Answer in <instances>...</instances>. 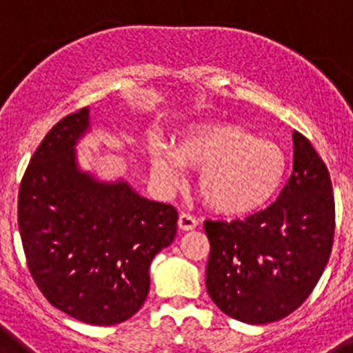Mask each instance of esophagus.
<instances>
[{
	"label": "esophagus",
	"mask_w": 353,
	"mask_h": 353,
	"mask_svg": "<svg viewBox=\"0 0 353 353\" xmlns=\"http://www.w3.org/2000/svg\"><path fill=\"white\" fill-rule=\"evenodd\" d=\"M198 226V219L194 215L189 214V212H182L179 217V228L182 232H189V230H194Z\"/></svg>",
	"instance_id": "1"
}]
</instances>
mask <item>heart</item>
<instances>
[{"label":"heart","mask_w":353,"mask_h":353,"mask_svg":"<svg viewBox=\"0 0 353 353\" xmlns=\"http://www.w3.org/2000/svg\"><path fill=\"white\" fill-rule=\"evenodd\" d=\"M157 179L176 183L183 168L199 170L198 191L217 214L245 215L269 203L281 187L286 155L277 143L258 139L235 123L196 125L171 150L157 143L150 150Z\"/></svg>","instance_id":"heart-1"}]
</instances>
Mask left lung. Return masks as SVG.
<instances>
[{
    "label": "left lung",
    "instance_id": "8db88e82",
    "mask_svg": "<svg viewBox=\"0 0 353 353\" xmlns=\"http://www.w3.org/2000/svg\"><path fill=\"white\" fill-rule=\"evenodd\" d=\"M334 226L329 170L295 130L292 176L276 201L242 221H205L208 295L224 314L252 325L288 316L322 277Z\"/></svg>",
    "mask_w": 353,
    "mask_h": 353
}]
</instances>
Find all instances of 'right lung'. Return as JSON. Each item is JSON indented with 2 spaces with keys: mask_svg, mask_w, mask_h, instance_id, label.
Masks as SVG:
<instances>
[{
  "mask_svg": "<svg viewBox=\"0 0 353 353\" xmlns=\"http://www.w3.org/2000/svg\"><path fill=\"white\" fill-rule=\"evenodd\" d=\"M88 129L83 108L46 134L19 187V232L43 297L84 323L114 325L146 301L150 263L173 242L179 214L81 170L76 145Z\"/></svg>",
  "mask_w": 353,
  "mask_h": 353,
  "instance_id": "1",
  "label": "right lung"
}]
</instances>
